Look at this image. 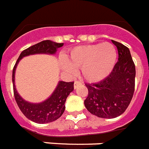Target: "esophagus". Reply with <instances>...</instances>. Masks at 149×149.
<instances>
[{
    "instance_id": "1",
    "label": "esophagus",
    "mask_w": 149,
    "mask_h": 149,
    "mask_svg": "<svg viewBox=\"0 0 149 149\" xmlns=\"http://www.w3.org/2000/svg\"><path fill=\"white\" fill-rule=\"evenodd\" d=\"M81 82L78 81H76L74 82V88L76 89V88H77L78 86L81 85Z\"/></svg>"
}]
</instances>
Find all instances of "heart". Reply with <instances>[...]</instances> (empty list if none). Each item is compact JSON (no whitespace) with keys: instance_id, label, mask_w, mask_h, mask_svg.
Returning a JSON list of instances; mask_svg holds the SVG:
<instances>
[{"instance_id":"heart-1","label":"heart","mask_w":149,"mask_h":149,"mask_svg":"<svg viewBox=\"0 0 149 149\" xmlns=\"http://www.w3.org/2000/svg\"><path fill=\"white\" fill-rule=\"evenodd\" d=\"M64 61V68L73 73L81 68L82 76L88 82L96 83L104 80L112 72L116 61V50L110 42L77 46Z\"/></svg>"}]
</instances>
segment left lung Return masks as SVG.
I'll use <instances>...</instances> for the list:
<instances>
[{
    "mask_svg": "<svg viewBox=\"0 0 149 149\" xmlns=\"http://www.w3.org/2000/svg\"><path fill=\"white\" fill-rule=\"evenodd\" d=\"M118 50V61L111 73L100 82L86 84L88 96L84 106L91 114L100 118L113 119L127 109L135 90L136 67L130 49L112 40Z\"/></svg>",
    "mask_w": 149,
    "mask_h": 149,
    "instance_id": "obj_1",
    "label": "left lung"
}]
</instances>
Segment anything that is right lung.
Instances as JSON below:
<instances>
[{"instance_id":"obj_1","label":"right lung","mask_w":149,"mask_h":149,"mask_svg":"<svg viewBox=\"0 0 149 149\" xmlns=\"http://www.w3.org/2000/svg\"><path fill=\"white\" fill-rule=\"evenodd\" d=\"M64 43H57L51 40H45L33 45L23 50L19 55L15 65L13 67L12 81L13 94L17 105L26 117L36 123L43 124L58 120L63 114L65 109L66 99L74 91V82L58 81L57 87L49 97L39 104H33L26 101L17 91L15 86V72L19 61L23 57L36 54H55L58 48L63 46Z\"/></svg>"}]
</instances>
